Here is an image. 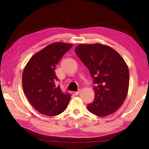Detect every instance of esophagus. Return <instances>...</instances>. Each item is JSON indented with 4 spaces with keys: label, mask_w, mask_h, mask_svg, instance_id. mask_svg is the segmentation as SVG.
<instances>
[{
    "label": "esophagus",
    "mask_w": 149,
    "mask_h": 149,
    "mask_svg": "<svg viewBox=\"0 0 149 149\" xmlns=\"http://www.w3.org/2000/svg\"><path fill=\"white\" fill-rule=\"evenodd\" d=\"M81 93V90H79L77 91H76V92H75L74 94L75 95H78L79 94Z\"/></svg>",
    "instance_id": "1"
}]
</instances>
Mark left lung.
I'll use <instances>...</instances> for the list:
<instances>
[{
  "label": "left lung",
  "mask_w": 149,
  "mask_h": 149,
  "mask_svg": "<svg viewBox=\"0 0 149 149\" xmlns=\"http://www.w3.org/2000/svg\"><path fill=\"white\" fill-rule=\"evenodd\" d=\"M75 52L93 77V102L87 108L102 117L111 115L122 106L127 97L129 72L124 59L111 47L101 43L80 44Z\"/></svg>",
  "instance_id": "obj_1"
}]
</instances>
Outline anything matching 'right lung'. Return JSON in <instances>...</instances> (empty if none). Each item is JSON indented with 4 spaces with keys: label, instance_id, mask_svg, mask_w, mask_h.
I'll list each match as a JSON object with an SVG mask.
<instances>
[{
    "label": "right lung",
    "instance_id": "add662e5",
    "mask_svg": "<svg viewBox=\"0 0 149 149\" xmlns=\"http://www.w3.org/2000/svg\"><path fill=\"white\" fill-rule=\"evenodd\" d=\"M72 46L63 42L50 43L31 57L24 69V92L34 109L43 115H58L68 106L71 95L63 93L56 85L58 78L54 70Z\"/></svg>",
    "mask_w": 149,
    "mask_h": 149
}]
</instances>
